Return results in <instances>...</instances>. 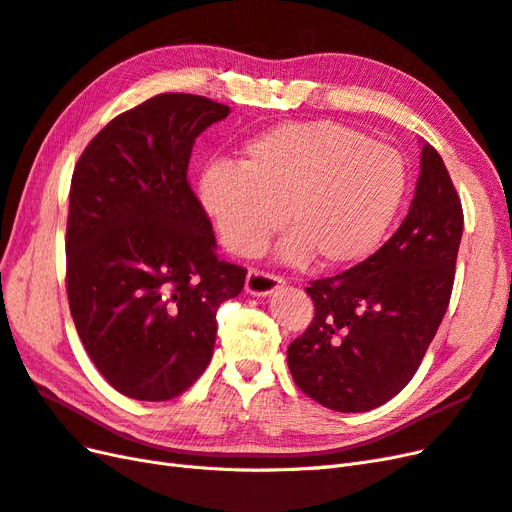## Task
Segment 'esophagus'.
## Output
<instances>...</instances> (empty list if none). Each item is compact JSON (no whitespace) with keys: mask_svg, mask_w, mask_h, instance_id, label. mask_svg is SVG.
Segmentation results:
<instances>
[{"mask_svg":"<svg viewBox=\"0 0 512 512\" xmlns=\"http://www.w3.org/2000/svg\"><path fill=\"white\" fill-rule=\"evenodd\" d=\"M284 286V280L277 275L258 271V269H250L245 277V290L254 294V297H269L275 290H280Z\"/></svg>","mask_w":512,"mask_h":512,"instance_id":"1","label":"esophagus"}]
</instances>
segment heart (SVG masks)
I'll return each instance as SVG.
<instances>
[{
    "mask_svg": "<svg viewBox=\"0 0 512 512\" xmlns=\"http://www.w3.org/2000/svg\"><path fill=\"white\" fill-rule=\"evenodd\" d=\"M404 192L399 153L333 121L275 126L245 143L239 166L213 162L198 183L228 252L258 254L284 222L280 258L305 265L316 254L324 267H350L374 252Z\"/></svg>",
    "mask_w": 512,
    "mask_h": 512,
    "instance_id": "1",
    "label": "heart"
}]
</instances>
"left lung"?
<instances>
[{
  "instance_id": "1",
  "label": "left lung",
  "mask_w": 512,
  "mask_h": 512,
  "mask_svg": "<svg viewBox=\"0 0 512 512\" xmlns=\"http://www.w3.org/2000/svg\"><path fill=\"white\" fill-rule=\"evenodd\" d=\"M461 232L451 175L423 143L412 205L395 235L356 267L305 288L316 314L288 346L305 395L337 412H367L404 389L446 314Z\"/></svg>"
}]
</instances>
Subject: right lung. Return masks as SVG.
<instances>
[{"instance_id": "right-lung-1", "label": "right lung", "mask_w": 512, "mask_h": 512, "mask_svg": "<svg viewBox=\"0 0 512 512\" xmlns=\"http://www.w3.org/2000/svg\"><path fill=\"white\" fill-rule=\"evenodd\" d=\"M230 108L160 94L121 113L74 166L66 284L74 327L121 395L166 401L211 361L218 307L245 269L215 254L207 213L188 183L196 138Z\"/></svg>"}]
</instances>
